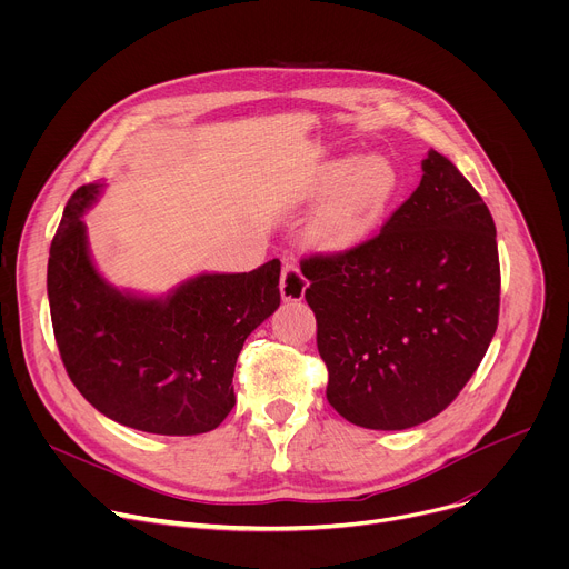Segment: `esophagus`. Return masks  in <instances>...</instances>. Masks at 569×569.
<instances>
[{
  "label": "esophagus",
  "mask_w": 569,
  "mask_h": 569,
  "mask_svg": "<svg viewBox=\"0 0 569 569\" xmlns=\"http://www.w3.org/2000/svg\"><path fill=\"white\" fill-rule=\"evenodd\" d=\"M308 288V281L306 277L301 274L299 266L297 263H286L283 270H281V281H279V290H281V297L286 301H299L303 297Z\"/></svg>",
  "instance_id": "esophagus-1"
}]
</instances>
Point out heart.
I'll return each instance as SVG.
<instances>
[{
	"label": "heart",
	"instance_id": "obj_1",
	"mask_svg": "<svg viewBox=\"0 0 569 569\" xmlns=\"http://www.w3.org/2000/svg\"><path fill=\"white\" fill-rule=\"evenodd\" d=\"M393 176L376 154L356 164H331L317 180L319 191H333L315 220V238L323 246L345 248L365 236L385 209Z\"/></svg>",
	"mask_w": 569,
	"mask_h": 569
}]
</instances>
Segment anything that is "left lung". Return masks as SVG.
I'll return each mask as SVG.
<instances>
[{"mask_svg":"<svg viewBox=\"0 0 569 569\" xmlns=\"http://www.w3.org/2000/svg\"><path fill=\"white\" fill-rule=\"evenodd\" d=\"M327 398L349 423L405 430L457 398L489 349L500 315L496 222L437 150L378 233L301 261Z\"/></svg>","mask_w":569,"mask_h":569,"instance_id":"1","label":"left lung"}]
</instances>
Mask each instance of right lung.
Masks as SVG:
<instances>
[{"mask_svg": "<svg viewBox=\"0 0 569 569\" xmlns=\"http://www.w3.org/2000/svg\"><path fill=\"white\" fill-rule=\"evenodd\" d=\"M103 184L69 198L51 240L47 292L62 365L108 419L150 435L191 437L231 412L242 342L281 303V263L200 274L169 297L112 288L94 268L83 216Z\"/></svg>", "mask_w": 569, "mask_h": 569, "instance_id": "right-lung-1", "label": "right lung"}]
</instances>
